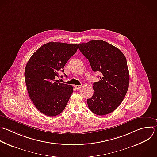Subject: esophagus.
I'll return each instance as SVG.
<instances>
[{
	"mask_svg": "<svg viewBox=\"0 0 157 157\" xmlns=\"http://www.w3.org/2000/svg\"><path fill=\"white\" fill-rule=\"evenodd\" d=\"M74 87H75L76 89H80V88H81L82 86H81V85H75Z\"/></svg>",
	"mask_w": 157,
	"mask_h": 157,
	"instance_id": "esophagus-1",
	"label": "esophagus"
}]
</instances>
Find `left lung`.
<instances>
[{
	"label": "left lung",
	"instance_id": "1",
	"mask_svg": "<svg viewBox=\"0 0 157 157\" xmlns=\"http://www.w3.org/2000/svg\"><path fill=\"white\" fill-rule=\"evenodd\" d=\"M78 45L92 70L102 74L100 80L93 83L94 94L87 99L88 107L98 115L110 113L121 103L128 89L129 75L126 59L118 48L102 40Z\"/></svg>",
	"mask_w": 157,
	"mask_h": 157
}]
</instances>
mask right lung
<instances>
[{
  "instance_id": "obj_1",
  "label": "right lung",
  "mask_w": 157,
  "mask_h": 157,
  "mask_svg": "<svg viewBox=\"0 0 157 157\" xmlns=\"http://www.w3.org/2000/svg\"><path fill=\"white\" fill-rule=\"evenodd\" d=\"M77 48V44L50 42L39 48L26 64L25 77L30 99L47 116L61 113L72 94V85L58 82L55 78L59 71L64 72L65 64Z\"/></svg>"
}]
</instances>
